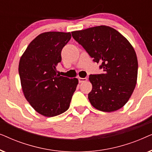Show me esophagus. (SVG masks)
Instances as JSON below:
<instances>
[{"mask_svg":"<svg viewBox=\"0 0 152 152\" xmlns=\"http://www.w3.org/2000/svg\"><path fill=\"white\" fill-rule=\"evenodd\" d=\"M78 80H79V82L80 83H83V82H86L87 81V80H88V79L87 78H82V77H79L78 78Z\"/></svg>","mask_w":152,"mask_h":152,"instance_id":"obj_1","label":"esophagus"}]
</instances>
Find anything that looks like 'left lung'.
<instances>
[{"instance_id":"left-lung-1","label":"left lung","mask_w":152,"mask_h":152,"mask_svg":"<svg viewBox=\"0 0 152 152\" xmlns=\"http://www.w3.org/2000/svg\"><path fill=\"white\" fill-rule=\"evenodd\" d=\"M71 33L104 71L89 76L93 86L88 97L91 105L104 112L121 109L132 96L138 77V59L132 44L119 32L106 26Z\"/></svg>"}]
</instances>
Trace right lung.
Wrapping results in <instances>:
<instances>
[{
  "instance_id": "obj_1",
  "label": "right lung",
  "mask_w": 152,
  "mask_h": 152,
  "mask_svg": "<svg viewBox=\"0 0 152 152\" xmlns=\"http://www.w3.org/2000/svg\"><path fill=\"white\" fill-rule=\"evenodd\" d=\"M70 32L41 33L31 41L18 64L20 84L27 101L39 114L53 117L67 111L78 84L77 78L57 74L62 48Z\"/></svg>"
}]
</instances>
